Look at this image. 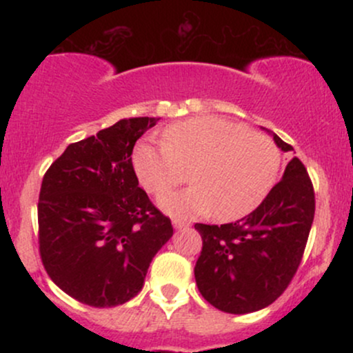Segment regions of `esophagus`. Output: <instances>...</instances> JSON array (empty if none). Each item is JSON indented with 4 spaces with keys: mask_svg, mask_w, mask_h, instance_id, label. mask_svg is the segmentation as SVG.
I'll return each instance as SVG.
<instances>
[{
    "mask_svg": "<svg viewBox=\"0 0 353 353\" xmlns=\"http://www.w3.org/2000/svg\"><path fill=\"white\" fill-rule=\"evenodd\" d=\"M172 225L176 229H185V228H189V222L181 221V219H172Z\"/></svg>",
    "mask_w": 353,
    "mask_h": 353,
    "instance_id": "esophagus-1",
    "label": "esophagus"
}]
</instances>
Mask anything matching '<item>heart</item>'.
<instances>
[{
  "instance_id": "1",
  "label": "heart",
  "mask_w": 353,
  "mask_h": 353,
  "mask_svg": "<svg viewBox=\"0 0 353 353\" xmlns=\"http://www.w3.org/2000/svg\"><path fill=\"white\" fill-rule=\"evenodd\" d=\"M164 144L136 145L132 164L145 190L161 194L185 179L194 184L159 197L177 217L216 210L225 221L244 217L265 199L281 169L277 145L262 132L216 116H196L163 131Z\"/></svg>"
}]
</instances>
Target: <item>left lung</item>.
Returning <instances> with one entry per match:
<instances>
[{
    "label": "left lung",
    "mask_w": 353,
    "mask_h": 353,
    "mask_svg": "<svg viewBox=\"0 0 353 353\" xmlns=\"http://www.w3.org/2000/svg\"><path fill=\"white\" fill-rule=\"evenodd\" d=\"M272 136L282 151H292ZM314 214V185L294 157L249 216L230 224L194 225L202 237L194 267L202 297L228 314H249L277 301L301 265Z\"/></svg>",
    "instance_id": "8db88e82"
}]
</instances>
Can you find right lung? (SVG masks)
I'll list each match as a JSON object with an SVG mask.
<instances>
[{
    "mask_svg": "<svg viewBox=\"0 0 353 353\" xmlns=\"http://www.w3.org/2000/svg\"><path fill=\"white\" fill-rule=\"evenodd\" d=\"M157 121H117L68 145L44 174L39 255L51 281L81 303L104 309L136 297L152 257L172 237L171 219L139 188L131 157Z\"/></svg>",
    "mask_w": 353,
    "mask_h": 353,
    "instance_id": "add662e5",
    "label": "right lung"
}]
</instances>
